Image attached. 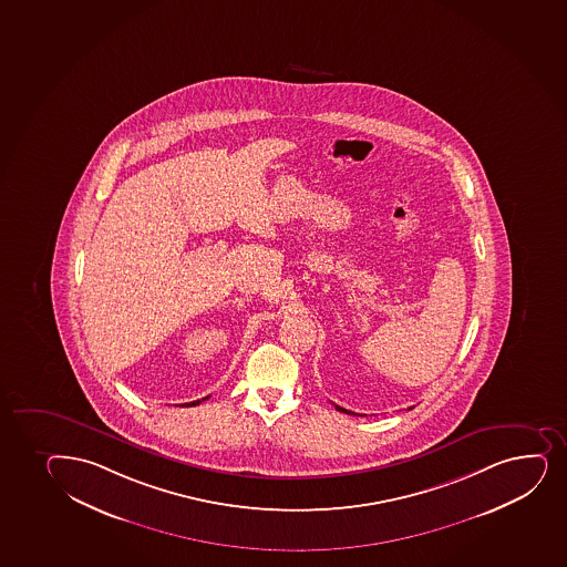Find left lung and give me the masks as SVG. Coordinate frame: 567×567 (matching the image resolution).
I'll list each match as a JSON object with an SVG mask.
<instances>
[{
  "label": "left lung",
  "instance_id": "1",
  "mask_svg": "<svg viewBox=\"0 0 567 567\" xmlns=\"http://www.w3.org/2000/svg\"><path fill=\"white\" fill-rule=\"evenodd\" d=\"M336 409H338V411H341V413L354 414V413H350V411H347V409L339 408V405H336Z\"/></svg>",
  "mask_w": 567,
  "mask_h": 567
}]
</instances>
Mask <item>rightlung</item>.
Segmentation results:
<instances>
[{
	"label": "right lung",
	"instance_id": "add662e5",
	"mask_svg": "<svg viewBox=\"0 0 567 567\" xmlns=\"http://www.w3.org/2000/svg\"><path fill=\"white\" fill-rule=\"evenodd\" d=\"M207 398H209V395H207ZM207 398H202V400L190 401V403H186V408H194V405H199V403H202V401L207 400ZM183 408H185V405H183Z\"/></svg>",
	"mask_w": 567,
	"mask_h": 567
}]
</instances>
